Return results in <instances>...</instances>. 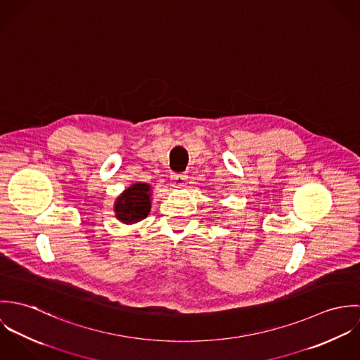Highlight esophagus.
I'll use <instances>...</instances> for the list:
<instances>
[{
	"instance_id": "1",
	"label": "esophagus",
	"mask_w": 360,
	"mask_h": 360,
	"mask_svg": "<svg viewBox=\"0 0 360 360\" xmlns=\"http://www.w3.org/2000/svg\"><path fill=\"white\" fill-rule=\"evenodd\" d=\"M187 174L186 173H173L172 174V180H173V186L174 187H183L186 180H187Z\"/></svg>"
}]
</instances>
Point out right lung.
<instances>
[{
    "instance_id": "right-lung-1",
    "label": "right lung",
    "mask_w": 360,
    "mask_h": 360,
    "mask_svg": "<svg viewBox=\"0 0 360 360\" xmlns=\"http://www.w3.org/2000/svg\"><path fill=\"white\" fill-rule=\"evenodd\" d=\"M150 195L151 194L148 184H133L122 194V197L117 198V202L115 205L116 217L127 224L140 221L141 219L147 217L151 210Z\"/></svg>"
}]
</instances>
